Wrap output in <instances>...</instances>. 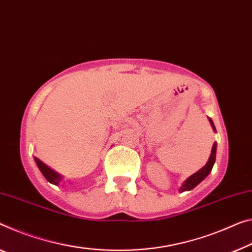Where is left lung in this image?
Here are the masks:
<instances>
[{
  "instance_id": "obj_1",
  "label": "left lung",
  "mask_w": 252,
  "mask_h": 252,
  "mask_svg": "<svg viewBox=\"0 0 252 252\" xmlns=\"http://www.w3.org/2000/svg\"><path fill=\"white\" fill-rule=\"evenodd\" d=\"M208 121H210L211 125H212V127H213V129H214V130L216 131L215 126H214V124H213L212 119L208 118ZM216 146H218V145H216V143H214V144H213L212 152H211V156H210V158H208L207 163L205 164L202 169L198 170V171L195 172V173H193V175H191L190 177H189L188 179L186 180L185 183L183 184V186H181L180 189H179V191L183 192V191L191 190V189L195 188L197 185L202 183V181L205 179V178H206L208 175H210V172L212 171V169H213V165H214V163H215Z\"/></svg>"
}]
</instances>
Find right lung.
Masks as SVG:
<instances>
[{"label":"right lung","instance_id":"1","mask_svg":"<svg viewBox=\"0 0 252 252\" xmlns=\"http://www.w3.org/2000/svg\"><path fill=\"white\" fill-rule=\"evenodd\" d=\"M34 161H36V163L38 165V168H39L40 172L42 173V175H44V177L46 178V179H47V181H49L50 184L59 185L61 183L62 179H63L61 175H59V173L54 171L53 169H50L49 166L46 165L44 162L40 161L38 158H34Z\"/></svg>","mask_w":252,"mask_h":252}]
</instances>
